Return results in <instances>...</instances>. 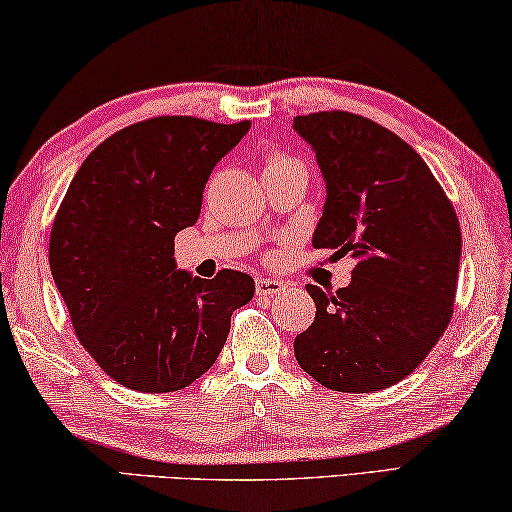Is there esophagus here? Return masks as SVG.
I'll list each match as a JSON object with an SVG mask.
<instances>
[{
  "mask_svg": "<svg viewBox=\"0 0 512 512\" xmlns=\"http://www.w3.org/2000/svg\"><path fill=\"white\" fill-rule=\"evenodd\" d=\"M286 290V283L283 281H279V279H256V292L258 295H263V297H274V295H279V292H283Z\"/></svg>",
  "mask_w": 512,
  "mask_h": 512,
  "instance_id": "34e87169",
  "label": "esophagus"
}]
</instances>
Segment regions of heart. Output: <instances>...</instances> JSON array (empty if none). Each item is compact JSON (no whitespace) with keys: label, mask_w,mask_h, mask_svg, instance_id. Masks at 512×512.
Returning a JSON list of instances; mask_svg holds the SVG:
<instances>
[{"label":"heart","mask_w":512,"mask_h":512,"mask_svg":"<svg viewBox=\"0 0 512 512\" xmlns=\"http://www.w3.org/2000/svg\"><path fill=\"white\" fill-rule=\"evenodd\" d=\"M286 163H295V158H288L283 154H274L270 161H267V170H272V167H279V165H286Z\"/></svg>","instance_id":"obj_1"}]
</instances>
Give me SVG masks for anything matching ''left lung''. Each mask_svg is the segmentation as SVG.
Here are the masks:
<instances>
[{"mask_svg": "<svg viewBox=\"0 0 512 512\" xmlns=\"http://www.w3.org/2000/svg\"><path fill=\"white\" fill-rule=\"evenodd\" d=\"M326 181L313 247L351 254V283L306 286L315 320L295 338L301 370L324 388L374 392L406 379L454 313L460 224L429 165L363 115L295 117Z\"/></svg>", "mask_w": 512, "mask_h": 512, "instance_id": "1", "label": "left lung"}]
</instances>
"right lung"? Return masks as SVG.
Listing matches in <instances>:
<instances>
[{"instance_id": "right-lung-1", "label": "right lung", "mask_w": 512, "mask_h": 512, "mask_svg": "<svg viewBox=\"0 0 512 512\" xmlns=\"http://www.w3.org/2000/svg\"><path fill=\"white\" fill-rule=\"evenodd\" d=\"M251 122L163 115L92 149L49 236V267L83 349L124 388L174 392L220 356L254 279L177 270L174 236L197 222L213 167Z\"/></svg>"}]
</instances>
